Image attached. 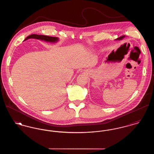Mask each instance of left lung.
I'll list each match as a JSON object with an SVG mask.
<instances>
[{"mask_svg": "<svg viewBox=\"0 0 154 154\" xmlns=\"http://www.w3.org/2000/svg\"><path fill=\"white\" fill-rule=\"evenodd\" d=\"M125 37V35H123V36H121V37H119V38H116V40L117 41V40H123V38Z\"/></svg>", "mask_w": 154, "mask_h": 154, "instance_id": "1", "label": "left lung"}]
</instances>
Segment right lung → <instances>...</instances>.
<instances>
[{"label":"right lung","mask_w":154,"mask_h":154,"mask_svg":"<svg viewBox=\"0 0 154 154\" xmlns=\"http://www.w3.org/2000/svg\"><path fill=\"white\" fill-rule=\"evenodd\" d=\"M29 38H35L37 40H43V41H46V42H57L58 41L59 38L58 37H50L47 35H38V34H31L30 35H29L27 37V38L24 40H27Z\"/></svg>","instance_id":"obj_1"}]
</instances>
